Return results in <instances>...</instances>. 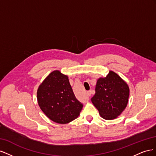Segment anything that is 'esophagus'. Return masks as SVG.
Listing matches in <instances>:
<instances>
[{
	"instance_id": "esophagus-1",
	"label": "esophagus",
	"mask_w": 156,
	"mask_h": 156,
	"mask_svg": "<svg viewBox=\"0 0 156 156\" xmlns=\"http://www.w3.org/2000/svg\"><path fill=\"white\" fill-rule=\"evenodd\" d=\"M87 94L88 96H91V91H90V90L88 91L87 93Z\"/></svg>"
}]
</instances>
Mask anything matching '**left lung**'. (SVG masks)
Segmentation results:
<instances>
[{
  "instance_id": "obj_1",
  "label": "left lung",
  "mask_w": 156,
  "mask_h": 156,
  "mask_svg": "<svg viewBox=\"0 0 156 156\" xmlns=\"http://www.w3.org/2000/svg\"><path fill=\"white\" fill-rule=\"evenodd\" d=\"M129 89L119 75L110 71L105 78H100L96 94L91 101L102 118L112 120L119 116L127 106Z\"/></svg>"
}]
</instances>
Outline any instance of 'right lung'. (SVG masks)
Listing matches in <instances>:
<instances>
[{"label": "right lung", "mask_w": 156, "mask_h": 156, "mask_svg": "<svg viewBox=\"0 0 156 156\" xmlns=\"http://www.w3.org/2000/svg\"><path fill=\"white\" fill-rule=\"evenodd\" d=\"M37 98L42 111L58 124L77 119L83 105L75 98L67 75L58 70L51 73L40 84Z\"/></svg>", "instance_id": "right-lung-1"}]
</instances>
